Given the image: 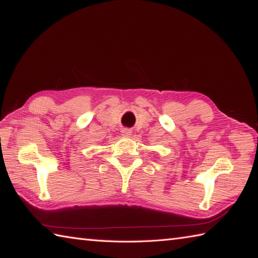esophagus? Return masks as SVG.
Listing matches in <instances>:
<instances>
[{
	"instance_id": "34e87169",
	"label": "esophagus",
	"mask_w": 258,
	"mask_h": 258,
	"mask_svg": "<svg viewBox=\"0 0 258 258\" xmlns=\"http://www.w3.org/2000/svg\"><path fill=\"white\" fill-rule=\"evenodd\" d=\"M121 135H123V137H130V135H131V131L127 130V128L121 130Z\"/></svg>"
}]
</instances>
